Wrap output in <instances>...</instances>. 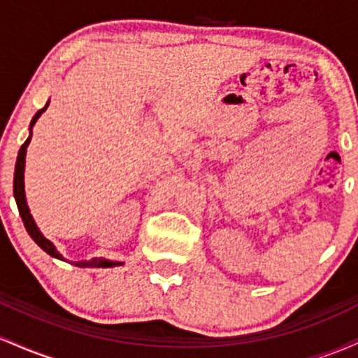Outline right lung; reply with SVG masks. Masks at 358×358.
Returning a JSON list of instances; mask_svg holds the SVG:
<instances>
[{"mask_svg":"<svg viewBox=\"0 0 358 358\" xmlns=\"http://www.w3.org/2000/svg\"><path fill=\"white\" fill-rule=\"evenodd\" d=\"M48 104H50V101L45 104L43 109H40L38 113L35 114L34 119H31L30 122V136H28L27 141L23 143V146L20 148L18 151V158H16V166H15V180H13V193H15V200H16V205H18V210H20V215H22V220L24 224V229H27V232L30 234V237L34 239L36 244L42 248L45 252L48 254V256L55 257V259H60V261H67L62 254L57 250L55 244L50 242L47 239V237L43 236L42 231L38 229V225H36V222L34 219V215L30 213V208H28V203H27V195H24V158H27V148L30 145V139H31V129H34L35 122L38 121V117L42 116V114L47 110ZM73 266H77V268H114V266H121L124 264V262L121 261H109V259L106 257H92L90 261H72Z\"/></svg>","mask_w":358,"mask_h":358,"instance_id":"right-lung-1","label":"right lung"}]
</instances>
